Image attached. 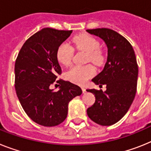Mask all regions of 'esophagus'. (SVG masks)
I'll list each match as a JSON object with an SVG mask.
<instances>
[{
    "instance_id": "34e87169",
    "label": "esophagus",
    "mask_w": 151,
    "mask_h": 151,
    "mask_svg": "<svg viewBox=\"0 0 151 151\" xmlns=\"http://www.w3.org/2000/svg\"><path fill=\"white\" fill-rule=\"evenodd\" d=\"M81 89H82V91H83V93H85V92H86V88H85V87H82V88H81Z\"/></svg>"
}]
</instances>
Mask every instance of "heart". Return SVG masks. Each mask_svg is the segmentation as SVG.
I'll list each match as a JSON object with an SVG mask.
<instances>
[{"mask_svg":"<svg viewBox=\"0 0 151 151\" xmlns=\"http://www.w3.org/2000/svg\"><path fill=\"white\" fill-rule=\"evenodd\" d=\"M72 42L74 47L87 53V60L95 64H101L104 60L102 52L98 49L100 43L97 39L89 35L75 37ZM73 49L67 43H63L57 50V59L60 64L68 66L71 63ZM94 74V69L91 65L75 66L67 73V78L78 84H83Z\"/></svg>","mask_w":151,"mask_h":151,"instance_id":"obj_1","label":"heart"}]
</instances>
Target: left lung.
<instances>
[{"label":"left lung","instance_id":"8db88e82","mask_svg":"<svg viewBox=\"0 0 151 151\" xmlns=\"http://www.w3.org/2000/svg\"><path fill=\"white\" fill-rule=\"evenodd\" d=\"M86 31L101 38L107 49L103 70L92 79L100 87L106 85V91L87 90L96 98L87 114L97 124L110 126L126 114L135 97L138 78L136 56L128 40L114 30L97 28Z\"/></svg>","mask_w":151,"mask_h":151}]
</instances>
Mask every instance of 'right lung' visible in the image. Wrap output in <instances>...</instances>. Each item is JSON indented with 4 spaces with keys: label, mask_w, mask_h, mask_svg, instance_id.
<instances>
[{
    "label": "right lung",
    "mask_w": 151,
    "mask_h": 151,
    "mask_svg": "<svg viewBox=\"0 0 151 151\" xmlns=\"http://www.w3.org/2000/svg\"><path fill=\"white\" fill-rule=\"evenodd\" d=\"M72 30L43 28L26 40L15 62V89L19 101L33 121L44 127L61 124L68 116V104L82 90L71 82L58 80V91L50 88L61 68L57 50Z\"/></svg>",
    "instance_id": "right-lung-1"
}]
</instances>
